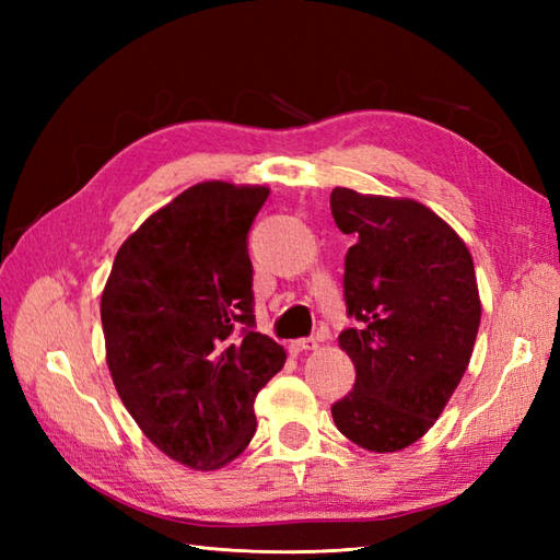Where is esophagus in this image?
Masks as SVG:
<instances>
[{"mask_svg": "<svg viewBox=\"0 0 560 560\" xmlns=\"http://www.w3.org/2000/svg\"><path fill=\"white\" fill-rule=\"evenodd\" d=\"M291 353L299 355V353H305V351H315L317 349V341L315 339H295L291 341Z\"/></svg>", "mask_w": 560, "mask_h": 560, "instance_id": "34e87169", "label": "esophagus"}]
</instances>
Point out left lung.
I'll return each mask as SVG.
<instances>
[{
  "instance_id": "1",
  "label": "left lung",
  "mask_w": 560,
  "mask_h": 560,
  "mask_svg": "<svg viewBox=\"0 0 560 560\" xmlns=\"http://www.w3.org/2000/svg\"><path fill=\"white\" fill-rule=\"evenodd\" d=\"M331 217L353 237L343 301L355 319L339 347L355 365L331 404L339 431L371 452H397L435 423L467 371L481 323L467 245L413 199L335 187Z\"/></svg>"
}]
</instances>
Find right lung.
I'll return each instance as SVG.
<instances>
[{
	"mask_svg": "<svg viewBox=\"0 0 560 560\" xmlns=\"http://www.w3.org/2000/svg\"><path fill=\"white\" fill-rule=\"evenodd\" d=\"M269 187L199 183L117 249L101 299L105 359L144 435L219 469L255 435V397L287 351L255 331L247 233Z\"/></svg>",
	"mask_w": 560,
	"mask_h": 560,
	"instance_id": "right-lung-1",
	"label": "right lung"
}]
</instances>
